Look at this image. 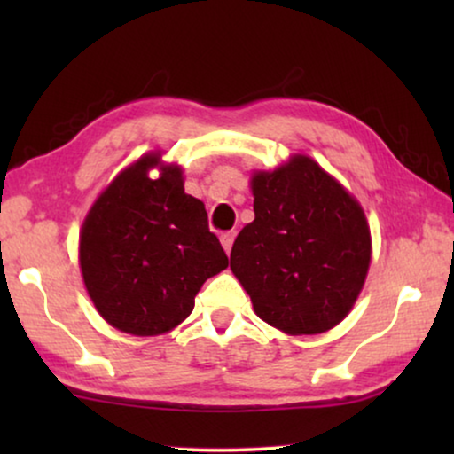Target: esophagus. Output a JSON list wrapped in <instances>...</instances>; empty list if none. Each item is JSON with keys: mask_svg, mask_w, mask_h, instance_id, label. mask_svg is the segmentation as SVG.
Wrapping results in <instances>:
<instances>
[{"mask_svg": "<svg viewBox=\"0 0 454 454\" xmlns=\"http://www.w3.org/2000/svg\"><path fill=\"white\" fill-rule=\"evenodd\" d=\"M233 239H235V231H225V233H221V244H223V247H225V252H227V254L231 252Z\"/></svg>", "mask_w": 454, "mask_h": 454, "instance_id": "1", "label": "esophagus"}]
</instances>
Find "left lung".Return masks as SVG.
Returning <instances> with one entry per match:
<instances>
[{"instance_id": "obj_1", "label": "left lung", "mask_w": 454, "mask_h": 454, "mask_svg": "<svg viewBox=\"0 0 454 454\" xmlns=\"http://www.w3.org/2000/svg\"><path fill=\"white\" fill-rule=\"evenodd\" d=\"M254 219L231 247V270L264 322L325 333L349 314L370 266V229L349 192L303 154L252 177Z\"/></svg>"}]
</instances>
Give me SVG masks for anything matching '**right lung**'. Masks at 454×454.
Instances as JSON below:
<instances>
[{"label":"right lung","mask_w":454,"mask_h":454,"mask_svg":"<svg viewBox=\"0 0 454 454\" xmlns=\"http://www.w3.org/2000/svg\"><path fill=\"white\" fill-rule=\"evenodd\" d=\"M146 154L98 196L80 235V269L90 300L111 326L151 337L194 309L202 283L227 269L221 241L198 198L185 194L182 169Z\"/></svg>","instance_id":"obj_1"}]
</instances>
